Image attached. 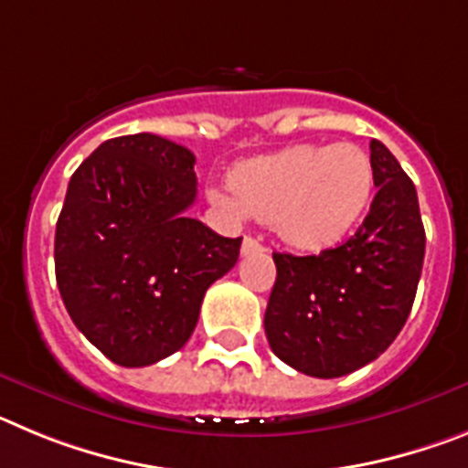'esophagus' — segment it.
Returning <instances> with one entry per match:
<instances>
[{
    "label": "esophagus",
    "instance_id": "obj_1",
    "mask_svg": "<svg viewBox=\"0 0 468 468\" xmlns=\"http://www.w3.org/2000/svg\"><path fill=\"white\" fill-rule=\"evenodd\" d=\"M264 250V246L262 243H258L255 241V239H250V237H246L243 239V243H241V255H250V253H262Z\"/></svg>",
    "mask_w": 468,
    "mask_h": 468
}]
</instances>
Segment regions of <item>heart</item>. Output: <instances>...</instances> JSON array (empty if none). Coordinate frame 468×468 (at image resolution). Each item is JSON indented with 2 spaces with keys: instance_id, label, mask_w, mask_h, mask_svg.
<instances>
[{
  "instance_id": "heart-1",
  "label": "heart",
  "mask_w": 468,
  "mask_h": 468,
  "mask_svg": "<svg viewBox=\"0 0 468 468\" xmlns=\"http://www.w3.org/2000/svg\"><path fill=\"white\" fill-rule=\"evenodd\" d=\"M370 156L356 144H292L239 164L231 194L210 189L215 206L234 218L270 222L291 246L321 250L349 234L373 194Z\"/></svg>"
}]
</instances>
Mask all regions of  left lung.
<instances>
[{
	"mask_svg": "<svg viewBox=\"0 0 468 468\" xmlns=\"http://www.w3.org/2000/svg\"><path fill=\"white\" fill-rule=\"evenodd\" d=\"M370 164L378 194L354 237L318 255L274 253L264 333L281 361L312 378L375 361L415 302L427 246L417 189L379 140H370Z\"/></svg>",
	"mask_w": 468,
	"mask_h": 468,
	"instance_id": "obj_1",
	"label": "left lung"
}]
</instances>
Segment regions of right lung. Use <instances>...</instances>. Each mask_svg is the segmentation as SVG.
<instances>
[{
  "mask_svg": "<svg viewBox=\"0 0 468 468\" xmlns=\"http://www.w3.org/2000/svg\"><path fill=\"white\" fill-rule=\"evenodd\" d=\"M194 154L154 133L112 138L69 177L56 225V281L86 340L123 367L183 349L210 283L237 264L225 239L185 210Z\"/></svg>",
  "mask_w": 468,
  "mask_h": 468,
  "instance_id": "1",
  "label": "right lung"
}]
</instances>
